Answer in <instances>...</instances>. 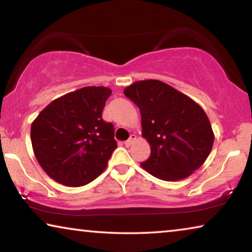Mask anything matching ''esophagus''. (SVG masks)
Masks as SVG:
<instances>
[{"label":"esophagus","instance_id":"esophagus-1","mask_svg":"<svg viewBox=\"0 0 252 252\" xmlns=\"http://www.w3.org/2000/svg\"><path fill=\"white\" fill-rule=\"evenodd\" d=\"M135 139H136V136H135V134H131L130 135V138L126 140V141L125 142V146L126 147H130L132 143H133L134 141H135Z\"/></svg>","mask_w":252,"mask_h":252}]
</instances>
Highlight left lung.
Masks as SVG:
<instances>
[{
  "instance_id": "1",
  "label": "left lung",
  "mask_w": 252,
  "mask_h": 252,
  "mask_svg": "<svg viewBox=\"0 0 252 252\" xmlns=\"http://www.w3.org/2000/svg\"><path fill=\"white\" fill-rule=\"evenodd\" d=\"M139 106L142 136L151 153L141 167L164 181L182 180L201 167L215 141L210 121L197 102L159 80H144L125 89Z\"/></svg>"
}]
</instances>
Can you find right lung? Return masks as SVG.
<instances>
[{"label":"right lung","mask_w":252,"mask_h":252,"mask_svg":"<svg viewBox=\"0 0 252 252\" xmlns=\"http://www.w3.org/2000/svg\"><path fill=\"white\" fill-rule=\"evenodd\" d=\"M112 91L85 87L53 100L31 126L34 155L50 178L81 187L104 171L118 144L114 126L102 119Z\"/></svg>","instance_id":"obj_1"}]
</instances>
